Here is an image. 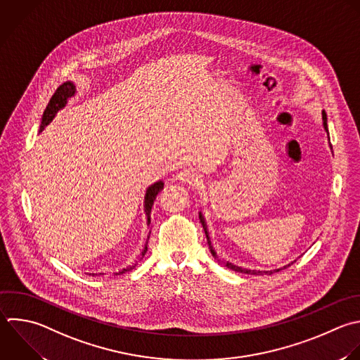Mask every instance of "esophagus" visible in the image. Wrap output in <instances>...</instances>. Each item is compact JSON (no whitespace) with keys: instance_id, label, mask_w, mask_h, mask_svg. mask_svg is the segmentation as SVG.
I'll return each mask as SVG.
<instances>
[{"instance_id":"esophagus-1","label":"esophagus","mask_w":360,"mask_h":360,"mask_svg":"<svg viewBox=\"0 0 360 360\" xmlns=\"http://www.w3.org/2000/svg\"><path fill=\"white\" fill-rule=\"evenodd\" d=\"M176 179L180 180L181 183H187V184H190V186H193V187H198V186L201 184V177H200L195 172H193V170H190V169L180 170V172L177 173Z\"/></svg>"}]
</instances>
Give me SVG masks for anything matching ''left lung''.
I'll return each mask as SVG.
<instances>
[{
    "instance_id": "8db88e82",
    "label": "left lung",
    "mask_w": 360,
    "mask_h": 360,
    "mask_svg": "<svg viewBox=\"0 0 360 360\" xmlns=\"http://www.w3.org/2000/svg\"><path fill=\"white\" fill-rule=\"evenodd\" d=\"M322 124H323V128H325V131L328 132V125H326V114H325V111H322ZM328 136H329V134H328ZM200 222L202 224V228H204V231H205V236H207V242H208V248H210V250H211V253H212V256L218 260V257H217V253H215V250L212 249V245H211V240H210V236H208V231H207V225H205V221H204V217H202V214L200 212ZM218 262H222V260H218ZM295 262V260H294ZM294 262H291V263H288L287 266H284V269L285 267H288V266H291ZM228 269H231V270H233V271H238V273H246V274H273L274 271H278L280 269H277V270H267V271H262V270H249V269H243V267H239V266H236V264H232V263H229V262H222Z\"/></svg>"
}]
</instances>
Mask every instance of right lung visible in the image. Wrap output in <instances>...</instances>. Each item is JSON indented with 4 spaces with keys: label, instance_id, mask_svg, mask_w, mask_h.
<instances>
[{
    "label": "right lung",
    "instance_id": "obj_1",
    "mask_svg": "<svg viewBox=\"0 0 360 360\" xmlns=\"http://www.w3.org/2000/svg\"><path fill=\"white\" fill-rule=\"evenodd\" d=\"M75 93H76V86H75L73 83H70V82L63 83V84L55 91V94L52 96V98H51V101H49V104H48L45 112H44L42 124H41V131H39V132H42V129H45V127L55 118V115L58 114V111H60V110L68 104V100H69L70 97H73ZM163 186H165L163 181H158V183H155L153 186H150V187L146 190V195H145V212H146V215H148V225L150 224V211H152L153 202H155L158 194L162 191ZM149 235H150V232H149ZM148 239H149V236H148ZM146 250H148V242H146V245H145V249L142 250V257L145 256ZM136 264H138V263H135V264H132V266L124 269V270L120 271V273L129 271V270H132Z\"/></svg>",
    "mask_w": 360,
    "mask_h": 360
}]
</instances>
